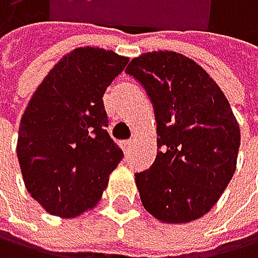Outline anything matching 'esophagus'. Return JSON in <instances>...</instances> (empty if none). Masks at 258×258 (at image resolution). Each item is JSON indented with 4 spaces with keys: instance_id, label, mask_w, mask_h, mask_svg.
Masks as SVG:
<instances>
[{
    "instance_id": "obj_1",
    "label": "esophagus",
    "mask_w": 258,
    "mask_h": 258,
    "mask_svg": "<svg viewBox=\"0 0 258 258\" xmlns=\"http://www.w3.org/2000/svg\"><path fill=\"white\" fill-rule=\"evenodd\" d=\"M132 147H133V141H123L122 143V149H123V152L128 154L132 151Z\"/></svg>"
}]
</instances>
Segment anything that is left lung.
Returning <instances> with one entry per match:
<instances>
[{"label":"left lung","instance_id":"obj_1","mask_svg":"<svg viewBox=\"0 0 258 258\" xmlns=\"http://www.w3.org/2000/svg\"><path fill=\"white\" fill-rule=\"evenodd\" d=\"M126 74L154 104L157 152L135 174L143 206L165 224H187L213 208L235 174L239 125L224 92L202 66L182 53L147 52Z\"/></svg>","mask_w":258,"mask_h":258}]
</instances>
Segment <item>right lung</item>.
<instances>
[{
	"label": "right lung",
	"mask_w": 258,
	"mask_h": 258,
	"mask_svg": "<svg viewBox=\"0 0 258 258\" xmlns=\"http://www.w3.org/2000/svg\"><path fill=\"white\" fill-rule=\"evenodd\" d=\"M128 63L100 47H79L33 93L17 140L28 194L49 214L71 219L96 206L123 152L106 132L103 95Z\"/></svg>",
	"instance_id": "add662e5"
}]
</instances>
